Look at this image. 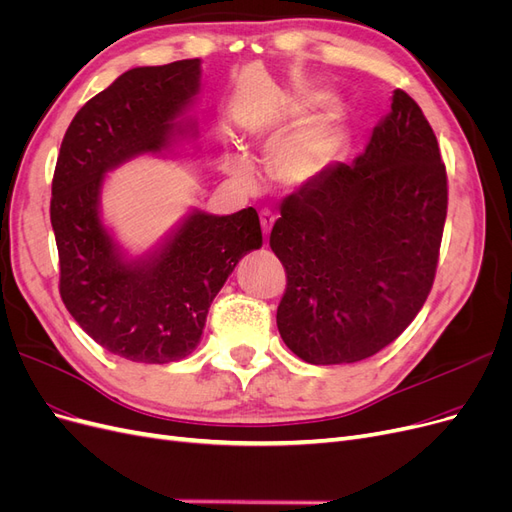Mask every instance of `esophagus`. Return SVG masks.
I'll use <instances>...</instances> for the list:
<instances>
[{"mask_svg": "<svg viewBox=\"0 0 512 512\" xmlns=\"http://www.w3.org/2000/svg\"><path fill=\"white\" fill-rule=\"evenodd\" d=\"M259 221H261V230H263V236H270V232H272V225H274V221H276V217H274V213L270 211V208H263V211L259 213Z\"/></svg>", "mask_w": 512, "mask_h": 512, "instance_id": "obj_1", "label": "esophagus"}]
</instances>
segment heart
I'll return each mask as SVG.
<instances>
[{
  "instance_id": "obj_1",
  "label": "heart",
  "mask_w": 512,
  "mask_h": 512,
  "mask_svg": "<svg viewBox=\"0 0 512 512\" xmlns=\"http://www.w3.org/2000/svg\"><path fill=\"white\" fill-rule=\"evenodd\" d=\"M318 101L320 99H314L312 105ZM339 135H342V120L333 109L299 126L272 147L270 170L274 177L289 185L310 181L333 156ZM223 168L234 177H249L251 160L242 151H230L223 156Z\"/></svg>"
}]
</instances>
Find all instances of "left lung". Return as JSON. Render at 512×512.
Returning a JSON list of instances; mask_svg holds the SVG:
<instances>
[{
	"label": "left lung",
	"instance_id": "8db88e82",
	"mask_svg": "<svg viewBox=\"0 0 512 512\" xmlns=\"http://www.w3.org/2000/svg\"><path fill=\"white\" fill-rule=\"evenodd\" d=\"M447 170L401 88L352 164L320 170L280 204L270 246L287 274L276 325L310 365L356 363L392 344L432 289Z\"/></svg>",
	"mask_w": 512,
	"mask_h": 512
}]
</instances>
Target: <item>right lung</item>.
Wrapping results in <instances>:
<instances>
[{
    "mask_svg": "<svg viewBox=\"0 0 512 512\" xmlns=\"http://www.w3.org/2000/svg\"><path fill=\"white\" fill-rule=\"evenodd\" d=\"M198 86V59L122 73L75 113L54 168L50 221L63 304L94 342L132 363L192 354L223 282L261 246L253 206L225 217L196 211L158 255L137 261L122 259L101 223L107 170L166 147Z\"/></svg>",
    "mask_w": 512,
    "mask_h": 512,
    "instance_id": "add662e5",
    "label": "right lung"
}]
</instances>
